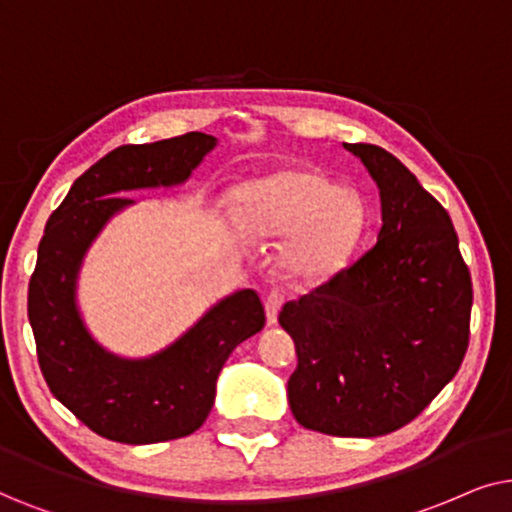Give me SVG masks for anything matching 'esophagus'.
Returning a JSON list of instances; mask_svg holds the SVG:
<instances>
[{"label":"esophagus","mask_w":512,"mask_h":512,"mask_svg":"<svg viewBox=\"0 0 512 512\" xmlns=\"http://www.w3.org/2000/svg\"><path fill=\"white\" fill-rule=\"evenodd\" d=\"M283 302H285L283 290L278 288V285H271L267 297H264V309H267V323L269 325H274L278 320V311H281Z\"/></svg>","instance_id":"34e87169"}]
</instances>
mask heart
Wrapping results in <instances>:
<instances>
[{
    "label": "heart",
    "mask_w": 512,
    "mask_h": 512,
    "mask_svg": "<svg viewBox=\"0 0 512 512\" xmlns=\"http://www.w3.org/2000/svg\"><path fill=\"white\" fill-rule=\"evenodd\" d=\"M245 224L260 236L292 231L281 252L290 281L311 285L346 267L367 229V206L356 189L335 187L316 170H283L245 192Z\"/></svg>",
    "instance_id": "b5f03b06"
}]
</instances>
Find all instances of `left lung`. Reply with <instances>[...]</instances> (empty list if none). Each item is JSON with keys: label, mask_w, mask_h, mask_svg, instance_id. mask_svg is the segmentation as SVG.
<instances>
[{"label": "left lung", "mask_w": 512, "mask_h": 512, "mask_svg": "<svg viewBox=\"0 0 512 512\" xmlns=\"http://www.w3.org/2000/svg\"><path fill=\"white\" fill-rule=\"evenodd\" d=\"M344 147L379 187L377 243L283 304L278 323L297 346L288 400L299 424L377 438L417 419L459 372L473 281L452 217L414 173L377 145Z\"/></svg>", "instance_id": "8db88e82"}]
</instances>
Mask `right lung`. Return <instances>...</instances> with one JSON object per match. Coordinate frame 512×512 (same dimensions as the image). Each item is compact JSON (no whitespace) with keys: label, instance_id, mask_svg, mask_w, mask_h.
<instances>
[{"label":"right lung","instance_id":"obj_1","mask_svg":"<svg viewBox=\"0 0 512 512\" xmlns=\"http://www.w3.org/2000/svg\"><path fill=\"white\" fill-rule=\"evenodd\" d=\"M215 147L206 133L149 145H121L74 180L46 222L27 290V316L51 393L93 433L124 445L185 438L213 410L215 384L231 351L264 327L255 290H241L210 309L185 337L147 360L112 356L93 342L74 304L81 257L128 189L187 180Z\"/></svg>","mask_w":512,"mask_h":512}]
</instances>
